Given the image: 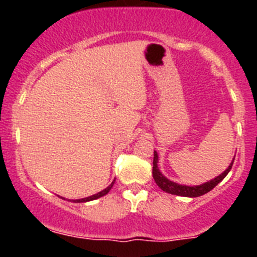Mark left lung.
<instances>
[{
    "label": "left lung",
    "instance_id": "obj_1",
    "mask_svg": "<svg viewBox=\"0 0 257 257\" xmlns=\"http://www.w3.org/2000/svg\"><path fill=\"white\" fill-rule=\"evenodd\" d=\"M233 162L234 160L231 161L230 166H229L228 169L225 171L222 172L221 175H219L217 178H215L213 180L207 181V183L202 184V185H197V187H187V185H180V184H176L174 181L169 180L167 178H165L162 174L160 172V169H158V156L154 152V158H153V179L154 181L157 183V185L166 193H170V194H175V196H181V197H199L203 196L206 193H208L210 190H212L213 188L216 187L217 184L222 180V179L225 178L228 172L230 171L231 166H233Z\"/></svg>",
    "mask_w": 257,
    "mask_h": 257
}]
</instances>
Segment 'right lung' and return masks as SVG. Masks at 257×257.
Returning <instances> with one entry per match:
<instances>
[{
	"label": "right lung",
	"mask_w": 257,
	"mask_h": 257,
	"mask_svg": "<svg viewBox=\"0 0 257 257\" xmlns=\"http://www.w3.org/2000/svg\"><path fill=\"white\" fill-rule=\"evenodd\" d=\"M114 181L115 180H113V183L110 184V185H109L108 188H105V189L104 190H101V192H99L97 193V194H94V196H91V197H87V198H82V199H76V201H73V202H88V201H92V199H97V198H100V197H103V196H105L106 193L109 192V190L112 189V187H113V184H114Z\"/></svg>",
	"instance_id": "obj_1"
}]
</instances>
